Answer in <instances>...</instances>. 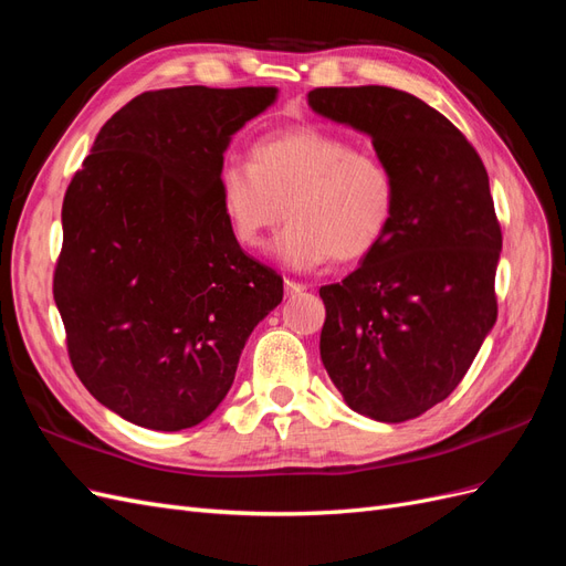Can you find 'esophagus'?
I'll use <instances>...</instances> for the list:
<instances>
[{"instance_id": "obj_1", "label": "esophagus", "mask_w": 566, "mask_h": 566, "mask_svg": "<svg viewBox=\"0 0 566 566\" xmlns=\"http://www.w3.org/2000/svg\"><path fill=\"white\" fill-rule=\"evenodd\" d=\"M310 287V285H304V283H297V281H285V295L287 297H295V295H300V293H304V290Z\"/></svg>"}]
</instances>
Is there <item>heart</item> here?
I'll return each mask as SVG.
<instances>
[{
	"instance_id": "b5f03b06",
	"label": "heart",
	"mask_w": 566,
	"mask_h": 566,
	"mask_svg": "<svg viewBox=\"0 0 566 566\" xmlns=\"http://www.w3.org/2000/svg\"><path fill=\"white\" fill-rule=\"evenodd\" d=\"M219 200L235 241L250 250L287 217L273 256L293 271H312L331 256L354 262L378 248L397 208V181L373 153L300 127L256 142L250 165L221 169Z\"/></svg>"
}]
</instances>
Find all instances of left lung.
Segmentation results:
<instances>
[{"instance_id":"obj_1","label":"left lung","mask_w":566,"mask_h":566,"mask_svg":"<svg viewBox=\"0 0 566 566\" xmlns=\"http://www.w3.org/2000/svg\"><path fill=\"white\" fill-rule=\"evenodd\" d=\"M310 108L368 134L397 181L382 241L323 285L321 361L345 403L403 422L465 378L495 314L503 235L482 158L447 117L391 87H321Z\"/></svg>"}]
</instances>
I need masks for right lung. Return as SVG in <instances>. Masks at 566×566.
<instances>
[{
    "label": "right lung",
    "mask_w": 566,
    "mask_h": 566,
    "mask_svg": "<svg viewBox=\"0 0 566 566\" xmlns=\"http://www.w3.org/2000/svg\"><path fill=\"white\" fill-rule=\"evenodd\" d=\"M276 87L146 92L96 134L63 198L54 273L82 385L146 430L179 432L224 401L283 279L238 245L219 200L238 129Z\"/></svg>",
    "instance_id": "right-lung-1"
}]
</instances>
